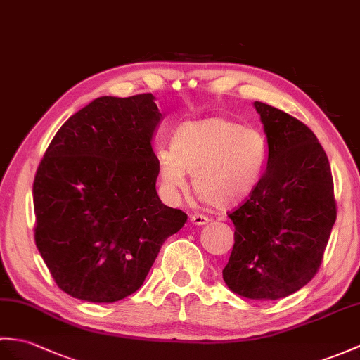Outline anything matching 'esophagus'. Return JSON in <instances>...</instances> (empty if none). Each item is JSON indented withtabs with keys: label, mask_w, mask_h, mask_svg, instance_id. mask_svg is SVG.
Here are the masks:
<instances>
[{
	"label": "esophagus",
	"mask_w": 360,
	"mask_h": 360,
	"mask_svg": "<svg viewBox=\"0 0 360 360\" xmlns=\"http://www.w3.org/2000/svg\"><path fill=\"white\" fill-rule=\"evenodd\" d=\"M190 221L193 222L195 225H205V224H208L210 222V218H207L205 214H200V213H196V214H193L190 218Z\"/></svg>",
	"instance_id": "34e87169"
}]
</instances>
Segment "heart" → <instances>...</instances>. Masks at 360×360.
Wrapping results in <instances>:
<instances>
[{
	"label": "heart",
	"instance_id": "heart-1",
	"mask_svg": "<svg viewBox=\"0 0 360 360\" xmlns=\"http://www.w3.org/2000/svg\"><path fill=\"white\" fill-rule=\"evenodd\" d=\"M266 160L269 144L261 131L219 116L179 125L170 148L156 150L165 193L187 190V173L193 174L196 195L214 208L236 207L252 196Z\"/></svg>",
	"mask_w": 360,
	"mask_h": 360
}]
</instances>
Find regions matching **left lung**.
<instances>
[{
	"mask_svg": "<svg viewBox=\"0 0 360 360\" xmlns=\"http://www.w3.org/2000/svg\"><path fill=\"white\" fill-rule=\"evenodd\" d=\"M269 160L255 193L229 213L235 245L222 278L248 299L296 293L322 264L338 208L327 153L304 122L255 103Z\"/></svg>",
	"mask_w": 360,
	"mask_h": 360,
	"instance_id": "left-lung-1",
	"label": "left lung"
}]
</instances>
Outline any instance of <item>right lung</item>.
Listing matches in <instances>:
<instances>
[{
  "label": "right lung",
  "instance_id": "right-lung-1",
  "mask_svg": "<svg viewBox=\"0 0 360 360\" xmlns=\"http://www.w3.org/2000/svg\"><path fill=\"white\" fill-rule=\"evenodd\" d=\"M152 94L96 98L56 131L33 181L35 244L56 285L112 304L144 283L187 222L156 193Z\"/></svg>",
  "mask_w": 360,
  "mask_h": 360
}]
</instances>
